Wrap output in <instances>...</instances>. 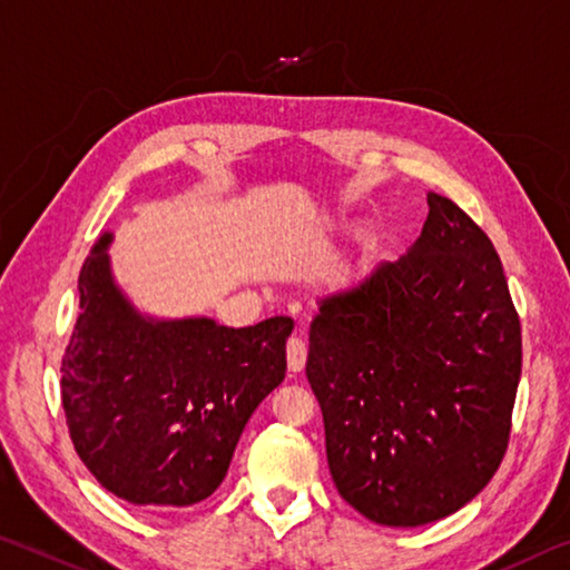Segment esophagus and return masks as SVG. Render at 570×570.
<instances>
[{"mask_svg": "<svg viewBox=\"0 0 570 570\" xmlns=\"http://www.w3.org/2000/svg\"><path fill=\"white\" fill-rule=\"evenodd\" d=\"M306 352H309V347H306V342L302 337H288V342H286V363H288V370H292V373H302L304 365H306Z\"/></svg>", "mask_w": 570, "mask_h": 570, "instance_id": "34e87169", "label": "esophagus"}]
</instances>
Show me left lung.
<instances>
[{
	"label": "left lung",
	"instance_id": "obj_1",
	"mask_svg": "<svg viewBox=\"0 0 570 570\" xmlns=\"http://www.w3.org/2000/svg\"><path fill=\"white\" fill-rule=\"evenodd\" d=\"M522 334L492 240L429 195L421 238L365 284L327 296L306 377L342 500L377 525L462 510L502 464Z\"/></svg>",
	"mask_w": 570,
	"mask_h": 570
}]
</instances>
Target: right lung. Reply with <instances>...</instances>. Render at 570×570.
<instances>
[{"label":"right lung","mask_w":570,"mask_h":570,"mask_svg":"<svg viewBox=\"0 0 570 570\" xmlns=\"http://www.w3.org/2000/svg\"><path fill=\"white\" fill-rule=\"evenodd\" d=\"M108 240L80 268L83 312L60 365L70 441L119 500L187 508L218 490L250 413L284 381L294 322L144 320L111 282Z\"/></svg>","instance_id":"right-lung-1"}]
</instances>
